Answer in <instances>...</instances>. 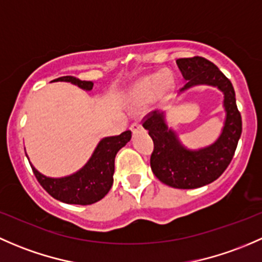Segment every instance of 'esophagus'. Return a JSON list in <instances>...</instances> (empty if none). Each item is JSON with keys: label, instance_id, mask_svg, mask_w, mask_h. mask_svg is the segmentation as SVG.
<instances>
[{"label": "esophagus", "instance_id": "1", "mask_svg": "<svg viewBox=\"0 0 262 262\" xmlns=\"http://www.w3.org/2000/svg\"><path fill=\"white\" fill-rule=\"evenodd\" d=\"M131 131L134 132V134H136V132H139L140 130H141L142 128V126H141V123H139V122H134L131 125Z\"/></svg>", "mask_w": 262, "mask_h": 262}]
</instances>
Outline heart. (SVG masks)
I'll use <instances>...</instances> for the list:
<instances>
[{
    "mask_svg": "<svg viewBox=\"0 0 262 262\" xmlns=\"http://www.w3.org/2000/svg\"><path fill=\"white\" fill-rule=\"evenodd\" d=\"M172 87H174V79L169 73H156L142 78L132 90V106L141 108L156 97L166 96Z\"/></svg>",
    "mask_w": 262,
    "mask_h": 262,
    "instance_id": "1",
    "label": "heart"
}]
</instances>
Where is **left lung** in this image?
<instances>
[{
	"mask_svg": "<svg viewBox=\"0 0 262 262\" xmlns=\"http://www.w3.org/2000/svg\"><path fill=\"white\" fill-rule=\"evenodd\" d=\"M177 64L187 80L180 92L202 84L223 92L226 120L220 137L209 146L189 150L179 141L177 134L168 128L164 112L152 111L146 115L142 126L154 141L150 165L155 177L169 187L195 189L214 182L230 165L241 137L242 120L237 110L233 85L212 61L193 56L178 59Z\"/></svg>",
	"mask_w": 262,
	"mask_h": 262,
	"instance_id": "left-lung-1",
	"label": "left lung"
}]
</instances>
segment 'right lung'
I'll use <instances>...</instances> for the list:
<instances>
[{"instance_id":"obj_1","label":"right lung","mask_w":262,"mask_h":262,"mask_svg":"<svg viewBox=\"0 0 262 262\" xmlns=\"http://www.w3.org/2000/svg\"><path fill=\"white\" fill-rule=\"evenodd\" d=\"M71 82L85 91L93 88V83L67 75L54 82ZM131 140V131L122 132L118 136L104 137L97 145L93 155L80 170L64 178H49L39 172L31 165L37 182L53 198L68 204L88 206L101 201L113 184L115 158L121 147Z\"/></svg>"}]
</instances>
